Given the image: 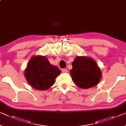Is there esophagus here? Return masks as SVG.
Masks as SVG:
<instances>
[{
    "instance_id": "1",
    "label": "esophagus",
    "mask_w": 126,
    "mask_h": 126,
    "mask_svg": "<svg viewBox=\"0 0 126 126\" xmlns=\"http://www.w3.org/2000/svg\"><path fill=\"white\" fill-rule=\"evenodd\" d=\"M62 72L63 73H66L67 72V69L66 68H63L62 69Z\"/></svg>"
}]
</instances>
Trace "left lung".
<instances>
[{
	"instance_id": "8db88e82",
	"label": "left lung",
	"mask_w": 126,
	"mask_h": 126,
	"mask_svg": "<svg viewBox=\"0 0 126 126\" xmlns=\"http://www.w3.org/2000/svg\"><path fill=\"white\" fill-rule=\"evenodd\" d=\"M70 71L72 79L82 89H89L97 85L102 73L97 63L91 58L77 57L72 63Z\"/></svg>"
}]
</instances>
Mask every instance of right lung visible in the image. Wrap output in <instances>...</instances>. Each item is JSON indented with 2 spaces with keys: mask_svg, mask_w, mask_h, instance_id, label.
<instances>
[{
  "mask_svg": "<svg viewBox=\"0 0 126 126\" xmlns=\"http://www.w3.org/2000/svg\"><path fill=\"white\" fill-rule=\"evenodd\" d=\"M61 72L58 67L51 64L46 57L37 55L29 61L24 75L33 88L45 91L54 85L56 78Z\"/></svg>",
  "mask_w": 126,
  "mask_h": 126,
  "instance_id": "obj_1",
  "label": "right lung"
}]
</instances>
